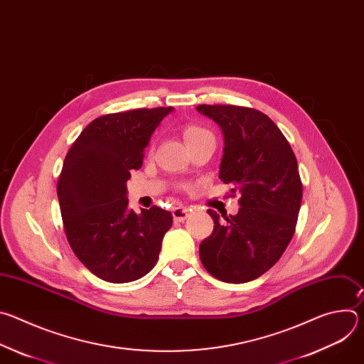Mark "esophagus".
<instances>
[{
    "label": "esophagus",
    "instance_id": "1",
    "mask_svg": "<svg viewBox=\"0 0 364 364\" xmlns=\"http://www.w3.org/2000/svg\"><path fill=\"white\" fill-rule=\"evenodd\" d=\"M190 216V210L187 207H174L173 209V218L177 222H184Z\"/></svg>",
    "mask_w": 364,
    "mask_h": 364
}]
</instances>
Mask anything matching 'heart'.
<instances>
[{"instance_id": "heart-1", "label": "heart", "mask_w": 364, "mask_h": 364, "mask_svg": "<svg viewBox=\"0 0 364 364\" xmlns=\"http://www.w3.org/2000/svg\"><path fill=\"white\" fill-rule=\"evenodd\" d=\"M207 135H210V132L207 131L205 128H203L200 125H196V124H187L183 128V136H184V141H186L187 145H191L193 142H196L200 138L207 136Z\"/></svg>"}]
</instances>
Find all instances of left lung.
<instances>
[{
  "label": "left lung",
  "mask_w": 364,
  "mask_h": 364,
  "mask_svg": "<svg viewBox=\"0 0 364 364\" xmlns=\"http://www.w3.org/2000/svg\"><path fill=\"white\" fill-rule=\"evenodd\" d=\"M220 125L225 149L220 180L240 193L236 216L209 209L213 232L200 243V261L212 277L229 282L253 281L271 269L289 245L302 200L295 154L275 122L253 108L198 105ZM232 194V196H233Z\"/></svg>",
  "instance_id": "left-lung-1"
}]
</instances>
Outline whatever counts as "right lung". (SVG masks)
I'll list each match as a JSON object with an SVG mask.
<instances>
[{
    "label": "right lung",
    "instance_id": "obj_1",
    "mask_svg": "<svg viewBox=\"0 0 364 364\" xmlns=\"http://www.w3.org/2000/svg\"><path fill=\"white\" fill-rule=\"evenodd\" d=\"M171 107L132 109L93 119L72 144L58 180L68 242L97 278L124 284L142 278L159 261L173 215L152 205L128 207L127 181L142 166L152 132Z\"/></svg>",
    "mask_w": 364,
    "mask_h": 364
}]
</instances>
